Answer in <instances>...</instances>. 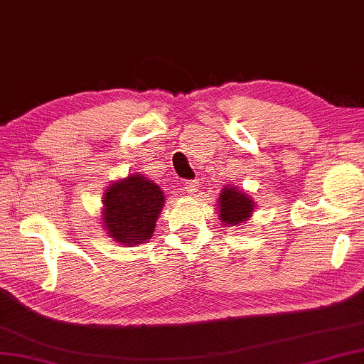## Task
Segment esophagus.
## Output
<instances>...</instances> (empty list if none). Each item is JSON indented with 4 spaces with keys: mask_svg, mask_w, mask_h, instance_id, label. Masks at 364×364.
<instances>
[{
    "mask_svg": "<svg viewBox=\"0 0 364 364\" xmlns=\"http://www.w3.org/2000/svg\"><path fill=\"white\" fill-rule=\"evenodd\" d=\"M196 188H198V181H186L185 186H183V190L186 193H195Z\"/></svg>",
    "mask_w": 364,
    "mask_h": 364,
    "instance_id": "34e87169",
    "label": "esophagus"
}]
</instances>
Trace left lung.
<instances>
[{
	"label": "left lung",
	"instance_id": "8db88e82",
	"mask_svg": "<svg viewBox=\"0 0 364 364\" xmlns=\"http://www.w3.org/2000/svg\"><path fill=\"white\" fill-rule=\"evenodd\" d=\"M220 220L228 226H241V223L248 221L253 215L255 203L248 193L238 190L236 186L223 188L218 200Z\"/></svg>",
	"mask_w": 364,
	"mask_h": 364
}]
</instances>
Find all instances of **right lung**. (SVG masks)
Listing matches in <instances>:
<instances>
[{"label":"right lung","instance_id":"obj_1","mask_svg":"<svg viewBox=\"0 0 364 364\" xmlns=\"http://www.w3.org/2000/svg\"><path fill=\"white\" fill-rule=\"evenodd\" d=\"M164 195L143 174L113 181L103 195V226L113 241L124 246L146 243L156 228Z\"/></svg>","mask_w":364,"mask_h":364}]
</instances>
